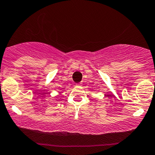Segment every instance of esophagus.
<instances>
[{"mask_svg":"<svg viewBox=\"0 0 155 155\" xmlns=\"http://www.w3.org/2000/svg\"><path fill=\"white\" fill-rule=\"evenodd\" d=\"M81 83H80V84H76V86H77V87H79V86H81Z\"/></svg>","mask_w":155,"mask_h":155,"instance_id":"esophagus-1","label":"esophagus"}]
</instances>
